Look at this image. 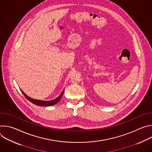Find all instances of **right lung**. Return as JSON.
<instances>
[{"instance_id": "1", "label": "right lung", "mask_w": 152, "mask_h": 152, "mask_svg": "<svg viewBox=\"0 0 152 152\" xmlns=\"http://www.w3.org/2000/svg\"><path fill=\"white\" fill-rule=\"evenodd\" d=\"M22 92V93L23 94V95L25 96V97L31 102H32V103L37 105V106H52L55 104L56 103H57L61 99L62 94L64 93V90H63V91L61 92V93L60 94V95L56 97V99L52 100H49V101H45V100H37V99H32L29 96H28L22 90H20Z\"/></svg>"}]
</instances>
